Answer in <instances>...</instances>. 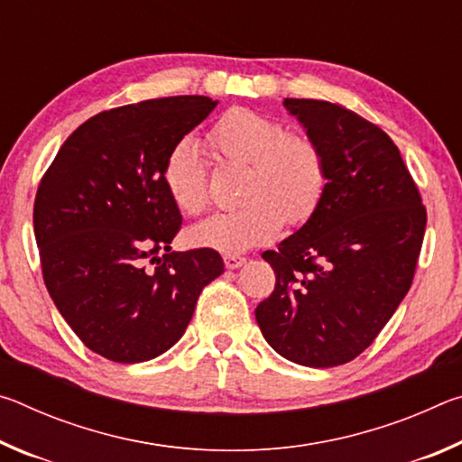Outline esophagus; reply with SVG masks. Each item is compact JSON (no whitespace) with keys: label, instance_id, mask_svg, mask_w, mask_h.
Masks as SVG:
<instances>
[{"label":"esophagus","instance_id":"esophagus-1","mask_svg":"<svg viewBox=\"0 0 462 462\" xmlns=\"http://www.w3.org/2000/svg\"><path fill=\"white\" fill-rule=\"evenodd\" d=\"M245 263H246V259H245V256H240V254H224L226 269H238Z\"/></svg>","mask_w":462,"mask_h":462}]
</instances>
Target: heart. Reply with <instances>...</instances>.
<instances>
[{"label":"heart","instance_id":"1","mask_svg":"<svg viewBox=\"0 0 462 462\" xmlns=\"http://www.w3.org/2000/svg\"><path fill=\"white\" fill-rule=\"evenodd\" d=\"M206 143L217 161L246 167L240 193L246 203L193 226L187 232L191 245L236 254L267 245L285 222H308L322 203L328 162L311 136L287 132L279 120L254 109L232 107L209 128ZM162 183L187 216H199L209 206L208 171L189 140L169 151Z\"/></svg>","mask_w":462,"mask_h":462}]
</instances>
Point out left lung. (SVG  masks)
<instances>
[{
    "instance_id": "left-lung-1",
    "label": "left lung",
    "mask_w": 462,
    "mask_h": 462,
    "mask_svg": "<svg viewBox=\"0 0 462 462\" xmlns=\"http://www.w3.org/2000/svg\"><path fill=\"white\" fill-rule=\"evenodd\" d=\"M328 162L316 214L263 259L275 289L254 310L287 361L326 369L369 348L410 291L426 230L418 185L385 132L350 109L285 99Z\"/></svg>"
}]
</instances>
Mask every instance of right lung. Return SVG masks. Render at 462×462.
I'll return each instance as SVG.
<instances>
[{
    "label": "right lung",
    "mask_w": 462,
    "mask_h": 462,
    "mask_svg": "<svg viewBox=\"0 0 462 462\" xmlns=\"http://www.w3.org/2000/svg\"><path fill=\"white\" fill-rule=\"evenodd\" d=\"M217 106L203 96L107 109L65 140L38 185L44 285L81 342L107 361H151L224 273L214 248L171 253L181 214L162 183L171 148Z\"/></svg>",
    "instance_id": "add662e5"
}]
</instances>
